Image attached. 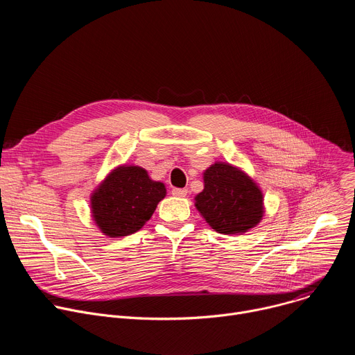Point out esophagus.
<instances>
[{
    "label": "esophagus",
    "mask_w": 355,
    "mask_h": 355,
    "mask_svg": "<svg viewBox=\"0 0 355 355\" xmlns=\"http://www.w3.org/2000/svg\"><path fill=\"white\" fill-rule=\"evenodd\" d=\"M171 193H173L174 196H180V198H184V196H187L188 191H187V189H184V188H174V189L171 191Z\"/></svg>",
    "instance_id": "1"
}]
</instances>
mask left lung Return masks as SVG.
Listing matches in <instances>:
<instances>
[{
    "label": "left lung",
    "instance_id": "8db88e82",
    "mask_svg": "<svg viewBox=\"0 0 355 355\" xmlns=\"http://www.w3.org/2000/svg\"><path fill=\"white\" fill-rule=\"evenodd\" d=\"M204 182L195 207L214 230L241 234L260 223L263 193L245 173L229 163H215L204 173Z\"/></svg>",
    "mask_w": 355,
    "mask_h": 355
}]
</instances>
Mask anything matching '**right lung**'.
<instances>
[{
  "label": "right lung",
  "instance_id": "add662e5",
  "mask_svg": "<svg viewBox=\"0 0 355 355\" xmlns=\"http://www.w3.org/2000/svg\"><path fill=\"white\" fill-rule=\"evenodd\" d=\"M166 196L163 182L137 166L115 168L91 195L92 218L105 236H129L143 227Z\"/></svg>",
  "mask_w": 355,
  "mask_h": 355
}]
</instances>
